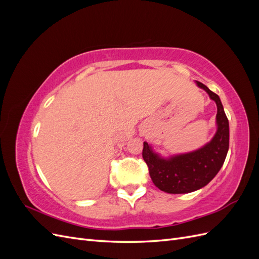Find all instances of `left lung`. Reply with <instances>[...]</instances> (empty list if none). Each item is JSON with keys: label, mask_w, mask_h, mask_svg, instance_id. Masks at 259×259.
I'll list each match as a JSON object with an SVG mask.
<instances>
[{"label": "left lung", "mask_w": 259, "mask_h": 259, "mask_svg": "<svg viewBox=\"0 0 259 259\" xmlns=\"http://www.w3.org/2000/svg\"><path fill=\"white\" fill-rule=\"evenodd\" d=\"M217 106V131L209 143L188 153L162 158L150 145L144 143L143 158L153 184L167 193H189L206 186L222 168L229 149V122L218 95L207 86L195 81Z\"/></svg>", "instance_id": "left-lung-1"}]
</instances>
